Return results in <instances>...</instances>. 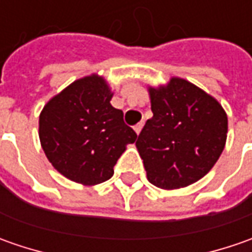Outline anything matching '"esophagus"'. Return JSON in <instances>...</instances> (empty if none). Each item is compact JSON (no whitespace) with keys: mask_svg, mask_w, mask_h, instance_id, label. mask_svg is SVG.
Instances as JSON below:
<instances>
[{"mask_svg":"<svg viewBox=\"0 0 252 252\" xmlns=\"http://www.w3.org/2000/svg\"><path fill=\"white\" fill-rule=\"evenodd\" d=\"M143 125H144V123H143V122H140V123H137V125L134 126V131H136L137 134H139V133L141 131V129H143Z\"/></svg>","mask_w":252,"mask_h":252,"instance_id":"obj_1","label":"esophagus"}]
</instances>
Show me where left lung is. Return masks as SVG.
Masks as SVG:
<instances>
[{
  "label": "left lung",
  "mask_w": 252,
  "mask_h": 252,
  "mask_svg": "<svg viewBox=\"0 0 252 252\" xmlns=\"http://www.w3.org/2000/svg\"><path fill=\"white\" fill-rule=\"evenodd\" d=\"M153 118L136 141L147 179L164 190L203 178L227 140V115L216 98L179 77L149 87Z\"/></svg>",
  "instance_id": "obj_1"
}]
</instances>
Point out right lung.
Returning a JSON list of instances; mask_svg holds the SVG:
<instances>
[{
    "label": "right lung",
    "mask_w": 252,
    "mask_h": 252,
    "mask_svg": "<svg viewBox=\"0 0 252 252\" xmlns=\"http://www.w3.org/2000/svg\"><path fill=\"white\" fill-rule=\"evenodd\" d=\"M108 81L98 74L75 80L54 95L39 116V139L47 160L62 175L87 187L113 175V167L137 139L111 105Z\"/></svg>",
    "instance_id": "1"
}]
</instances>
